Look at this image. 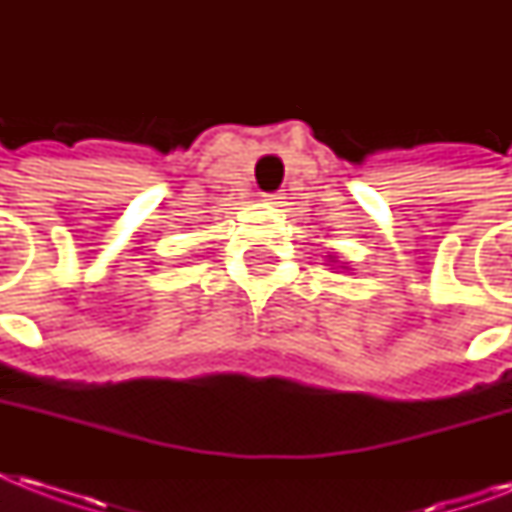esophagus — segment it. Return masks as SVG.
<instances>
[{
    "label": "esophagus",
    "mask_w": 512,
    "mask_h": 512,
    "mask_svg": "<svg viewBox=\"0 0 512 512\" xmlns=\"http://www.w3.org/2000/svg\"><path fill=\"white\" fill-rule=\"evenodd\" d=\"M268 201L271 204H281V193H268Z\"/></svg>",
    "instance_id": "esophagus-1"
}]
</instances>
